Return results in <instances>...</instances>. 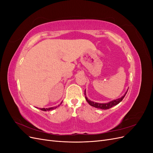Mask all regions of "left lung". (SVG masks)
<instances>
[{"mask_svg":"<svg viewBox=\"0 0 153 153\" xmlns=\"http://www.w3.org/2000/svg\"><path fill=\"white\" fill-rule=\"evenodd\" d=\"M127 92H128V91H127L126 92H125V94H124L122 97H121V98H118V99H116V100H112V101H109V102L106 103H96V102H94V101L89 100V99H88V98H87V96H86V92H85H85H84V94H85V100H87L88 103H89L91 106H94V107L97 108L101 109V110H106V109H109V108H112V106L117 105V104H119L120 102H121V101L123 100V98H124V96H126V93H127Z\"/></svg>","mask_w":153,"mask_h":153,"instance_id":"obj_1","label":"left lung"}]
</instances>
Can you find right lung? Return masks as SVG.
Segmentation results:
<instances>
[{
    "label": "right lung",
    "mask_w": 153,
    "mask_h": 153,
    "mask_svg": "<svg viewBox=\"0 0 153 153\" xmlns=\"http://www.w3.org/2000/svg\"><path fill=\"white\" fill-rule=\"evenodd\" d=\"M56 108H57V106H53V107H50V108H40V110H43V111H48V110H52L53 109H55Z\"/></svg>",
    "instance_id": "add662e5"
}]
</instances>
